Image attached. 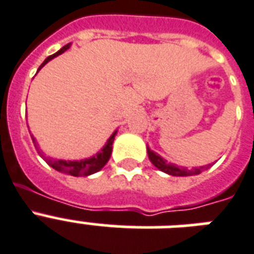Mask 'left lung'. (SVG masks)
I'll list each match as a JSON object with an SVG mask.
<instances>
[{"mask_svg": "<svg viewBox=\"0 0 254 254\" xmlns=\"http://www.w3.org/2000/svg\"><path fill=\"white\" fill-rule=\"evenodd\" d=\"M147 154L150 162H151L158 170H160L162 172H164V174L167 175H171V176H193V175H199L202 171L207 170L210 166H213V164H207V166L194 167V168L188 170L187 167H179L176 166V164H174V163H167L166 159H163L159 154H156V152L152 151L148 146Z\"/></svg>", "mask_w": 254, "mask_h": 254, "instance_id": "1", "label": "left lung"}]
</instances>
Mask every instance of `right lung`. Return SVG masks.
Instances as JSON below:
<instances>
[{
  "label": "right lung",
  "mask_w": 254,
  "mask_h": 254,
  "mask_svg": "<svg viewBox=\"0 0 254 254\" xmlns=\"http://www.w3.org/2000/svg\"><path fill=\"white\" fill-rule=\"evenodd\" d=\"M70 45L71 44L69 43V44L63 47L60 51H57L55 55L47 57V59L44 60V63L41 64L40 67L38 69V71L41 69V67L44 66L45 64L49 63L51 60H53L55 57H57V56L63 55L65 51H67V49L70 48ZM38 71H36V73H38ZM116 134H117V130L113 131L112 135L107 139L106 145L103 146L102 150H100L99 152H96V154H95L94 156H91V158H86V159H80V160L49 159V158H45V162L48 163L49 166L52 167V168H55L56 171L63 172V174L71 175V176H77V177L90 176V175L95 174V172H98V171L102 170L103 167L106 166L107 162L109 160L111 154H112V145H113V141H115V135H116ZM31 138H32V142H34V145L36 146V148H39L38 143H36V138H35L32 134H31ZM43 158H44V156H43Z\"/></svg>",
  "instance_id": "add662e5"
}]
</instances>
